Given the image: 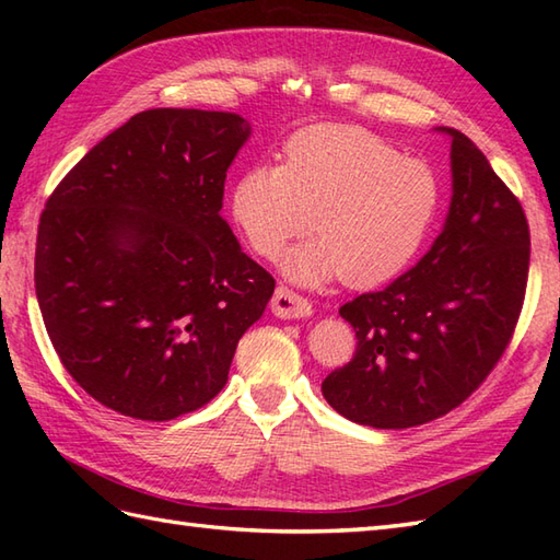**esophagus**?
Listing matches in <instances>:
<instances>
[{
  "label": "esophagus",
  "instance_id": "esophagus-1",
  "mask_svg": "<svg viewBox=\"0 0 560 560\" xmlns=\"http://www.w3.org/2000/svg\"><path fill=\"white\" fill-rule=\"evenodd\" d=\"M271 311L277 317H287V319H299V317H307L313 315V305L305 295L295 293L289 287H277L271 299Z\"/></svg>",
  "mask_w": 560,
  "mask_h": 560
}]
</instances>
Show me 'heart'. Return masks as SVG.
<instances>
[{
	"label": "heart",
	"instance_id": "heart-1",
	"mask_svg": "<svg viewBox=\"0 0 560 560\" xmlns=\"http://www.w3.org/2000/svg\"><path fill=\"white\" fill-rule=\"evenodd\" d=\"M440 201L443 185L425 161L404 159L361 127L315 125L287 141L283 165L259 163L241 175L231 211L261 259H277L311 225L317 241L283 261L293 281L339 273L347 287L371 289L416 257Z\"/></svg>",
	"mask_w": 560,
	"mask_h": 560
}]
</instances>
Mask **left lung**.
<instances>
[{"instance_id":"left-lung-1","label":"left lung","mask_w":560,"mask_h":560,"mask_svg":"<svg viewBox=\"0 0 560 560\" xmlns=\"http://www.w3.org/2000/svg\"><path fill=\"white\" fill-rule=\"evenodd\" d=\"M443 132L452 137L443 231L389 287L339 307L359 341L323 395L361 425L397 431L457 409L501 361L525 303V209L469 137Z\"/></svg>"}]
</instances>
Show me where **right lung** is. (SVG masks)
<instances>
[{"label":"right lung","mask_w":560,"mask_h":560,"mask_svg":"<svg viewBox=\"0 0 560 560\" xmlns=\"http://www.w3.org/2000/svg\"><path fill=\"white\" fill-rule=\"evenodd\" d=\"M247 137L235 113H137L47 197L35 295L59 361L103 407L139 421L201 409L265 313L277 281L219 213Z\"/></svg>","instance_id":"1"}]
</instances>
